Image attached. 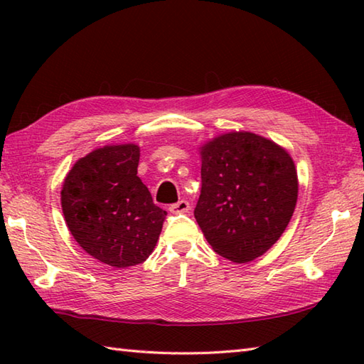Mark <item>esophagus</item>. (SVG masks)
Masks as SVG:
<instances>
[{
    "label": "esophagus",
    "mask_w": 364,
    "mask_h": 364,
    "mask_svg": "<svg viewBox=\"0 0 364 364\" xmlns=\"http://www.w3.org/2000/svg\"><path fill=\"white\" fill-rule=\"evenodd\" d=\"M191 210V205L188 200H180V202H176L173 205L168 206V211L172 214H181V213H188Z\"/></svg>",
    "instance_id": "34e87169"
}]
</instances>
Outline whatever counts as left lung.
Returning a JSON list of instances; mask_svg holds the SVG:
<instances>
[{"instance_id":"8db88e82","label":"left lung","mask_w":364,"mask_h":364,"mask_svg":"<svg viewBox=\"0 0 364 364\" xmlns=\"http://www.w3.org/2000/svg\"><path fill=\"white\" fill-rule=\"evenodd\" d=\"M200 154L194 215L206 241L233 262L261 257L280 239L297 203L289 153L262 136L233 131L200 146Z\"/></svg>"}]
</instances>
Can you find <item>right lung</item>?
Instances as JSON below:
<instances>
[{
	"mask_svg": "<svg viewBox=\"0 0 364 364\" xmlns=\"http://www.w3.org/2000/svg\"><path fill=\"white\" fill-rule=\"evenodd\" d=\"M139 146L106 145L76 161L60 205L75 241L112 267L141 264L156 245L167 213L137 176Z\"/></svg>",
	"mask_w": 364,
	"mask_h": 364,
	"instance_id": "1",
	"label": "right lung"
}]
</instances>
